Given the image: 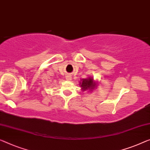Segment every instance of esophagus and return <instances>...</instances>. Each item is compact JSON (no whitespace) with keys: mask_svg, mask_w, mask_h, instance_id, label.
<instances>
[{"mask_svg":"<svg viewBox=\"0 0 150 150\" xmlns=\"http://www.w3.org/2000/svg\"><path fill=\"white\" fill-rule=\"evenodd\" d=\"M66 79H67V80H71V77H70V76H67V77H66Z\"/></svg>","mask_w":150,"mask_h":150,"instance_id":"34e87169","label":"esophagus"}]
</instances>
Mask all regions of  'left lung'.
Segmentation results:
<instances>
[{"instance_id": "8db88e82", "label": "left lung", "mask_w": 150, "mask_h": 150, "mask_svg": "<svg viewBox=\"0 0 150 150\" xmlns=\"http://www.w3.org/2000/svg\"><path fill=\"white\" fill-rule=\"evenodd\" d=\"M80 84H81V88L83 91H86L88 89H93L96 86V83L93 82V79L91 77H89L88 79H82Z\"/></svg>"}]
</instances>
